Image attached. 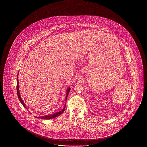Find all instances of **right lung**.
Returning a JSON list of instances; mask_svg holds the SVG:
<instances>
[{
	"label": "right lung",
	"mask_w": 147,
	"mask_h": 147,
	"mask_svg": "<svg viewBox=\"0 0 147 147\" xmlns=\"http://www.w3.org/2000/svg\"><path fill=\"white\" fill-rule=\"evenodd\" d=\"M18 75H19V73L18 74V76H17V86H16V89H17V94H18V98H19V100H20V101L21 102L22 105H23V106H24V107H26V105H25V104H24V102L23 100H22V98H21V96H20V91H19V79H18ZM70 88H68L67 89V90H66L67 94H66V96H65V101H66V100H67V98L68 95V94L69 93V91H70ZM65 105L64 106V108H63V109H62V110H61V111H59V112L55 113H53V114L49 115H46V116H41H41H40V117H37V116H36L35 117H36L37 119V118H38V119H49L55 118L56 117H57V116H58L61 115V114L64 112V110H65Z\"/></svg>",
	"instance_id": "obj_1"
}]
</instances>
